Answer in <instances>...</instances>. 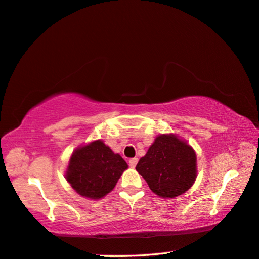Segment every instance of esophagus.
Masks as SVG:
<instances>
[{
	"instance_id": "esophagus-1",
	"label": "esophagus",
	"mask_w": 259,
	"mask_h": 259,
	"mask_svg": "<svg viewBox=\"0 0 259 259\" xmlns=\"http://www.w3.org/2000/svg\"><path fill=\"white\" fill-rule=\"evenodd\" d=\"M137 162H138V159H137V158L130 159V160H129V166H130L131 168H135V167H136V165H137Z\"/></svg>"
}]
</instances>
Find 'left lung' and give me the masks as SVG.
Here are the masks:
<instances>
[{"mask_svg":"<svg viewBox=\"0 0 259 259\" xmlns=\"http://www.w3.org/2000/svg\"><path fill=\"white\" fill-rule=\"evenodd\" d=\"M136 169L155 195L175 198L194 184L197 157L194 149L175 135H159Z\"/></svg>","mask_w":259,"mask_h":259,"instance_id":"obj_1","label":"left lung"}]
</instances>
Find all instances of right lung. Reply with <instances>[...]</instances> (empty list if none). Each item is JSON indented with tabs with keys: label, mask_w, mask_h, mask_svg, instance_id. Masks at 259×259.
<instances>
[{
	"label": "right lung",
	"mask_w": 259,
	"mask_h": 259,
	"mask_svg": "<svg viewBox=\"0 0 259 259\" xmlns=\"http://www.w3.org/2000/svg\"><path fill=\"white\" fill-rule=\"evenodd\" d=\"M126 168L121 155L98 139L73 151L65 178L77 194L100 199L113 190Z\"/></svg>",
	"instance_id": "obj_1"
}]
</instances>
